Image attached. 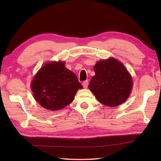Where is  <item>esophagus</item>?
I'll use <instances>...</instances> for the list:
<instances>
[{
  "mask_svg": "<svg viewBox=\"0 0 161 161\" xmlns=\"http://www.w3.org/2000/svg\"><path fill=\"white\" fill-rule=\"evenodd\" d=\"M88 85H89L88 80H85L83 82H82V86H83V87H85V88H86V87L88 86Z\"/></svg>",
  "mask_w": 161,
  "mask_h": 161,
  "instance_id": "obj_1",
  "label": "esophagus"
}]
</instances>
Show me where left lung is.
<instances>
[{
    "mask_svg": "<svg viewBox=\"0 0 161 161\" xmlns=\"http://www.w3.org/2000/svg\"><path fill=\"white\" fill-rule=\"evenodd\" d=\"M89 88L102 104L118 106L128 99L132 79L125 66L114 58L97 62Z\"/></svg>",
    "mask_w": 161,
    "mask_h": 161,
    "instance_id": "left-lung-1",
    "label": "left lung"
}]
</instances>
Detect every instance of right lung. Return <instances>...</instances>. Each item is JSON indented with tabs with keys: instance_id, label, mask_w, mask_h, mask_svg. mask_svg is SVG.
Returning a JSON list of instances; mask_svg holds the SVG:
<instances>
[{
	"instance_id": "add662e5",
	"label": "right lung",
	"mask_w": 161,
	"mask_h": 161,
	"mask_svg": "<svg viewBox=\"0 0 161 161\" xmlns=\"http://www.w3.org/2000/svg\"><path fill=\"white\" fill-rule=\"evenodd\" d=\"M63 62L45 64L33 78L31 89L35 99L47 109L59 110L74 100L82 86L75 73Z\"/></svg>"
}]
</instances>
